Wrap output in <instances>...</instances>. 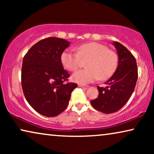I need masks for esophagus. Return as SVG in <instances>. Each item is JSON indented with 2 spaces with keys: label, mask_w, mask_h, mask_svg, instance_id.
I'll list each match as a JSON object with an SVG mask.
<instances>
[{
  "label": "esophagus",
  "mask_w": 154,
  "mask_h": 154,
  "mask_svg": "<svg viewBox=\"0 0 154 154\" xmlns=\"http://www.w3.org/2000/svg\"><path fill=\"white\" fill-rule=\"evenodd\" d=\"M79 86L81 88H84V89H88V88H89V86L88 85H82V84H81V85H79Z\"/></svg>",
  "instance_id": "34e87169"
}]
</instances>
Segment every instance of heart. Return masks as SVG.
<instances>
[{"instance_id": "b5f03b06", "label": "heart", "mask_w": 154, "mask_h": 154, "mask_svg": "<svg viewBox=\"0 0 154 154\" xmlns=\"http://www.w3.org/2000/svg\"><path fill=\"white\" fill-rule=\"evenodd\" d=\"M76 53L64 50L60 56L63 66L70 71H76L81 60H88L87 69L80 70L72 75L74 82L81 84L92 83L100 79H109L116 71L119 65V56L116 52L109 49L102 43L91 42L82 44L75 48Z\"/></svg>"}]
</instances>
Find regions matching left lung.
<instances>
[{
	"mask_svg": "<svg viewBox=\"0 0 154 154\" xmlns=\"http://www.w3.org/2000/svg\"><path fill=\"white\" fill-rule=\"evenodd\" d=\"M119 54V66L106 83L108 86H97L98 97L92 100L96 110L104 113H112L120 110L129 100L133 92L138 78L135 57L119 42H113Z\"/></svg>",
	"mask_w": 154,
	"mask_h": 154,
	"instance_id": "left-lung-1",
	"label": "left lung"
}]
</instances>
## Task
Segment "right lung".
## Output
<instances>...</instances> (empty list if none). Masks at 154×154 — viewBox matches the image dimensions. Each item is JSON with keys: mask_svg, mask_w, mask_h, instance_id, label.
<instances>
[{"mask_svg": "<svg viewBox=\"0 0 154 154\" xmlns=\"http://www.w3.org/2000/svg\"><path fill=\"white\" fill-rule=\"evenodd\" d=\"M69 42L49 37L33 45L23 59L22 87L25 98L40 114L56 116L63 112L78 85L66 83L70 77L60 61Z\"/></svg>", "mask_w": 154, "mask_h": 154, "instance_id": "obj_1", "label": "right lung"}]
</instances>
